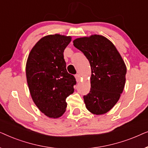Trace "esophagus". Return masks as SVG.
<instances>
[{"mask_svg":"<svg viewBox=\"0 0 148 148\" xmlns=\"http://www.w3.org/2000/svg\"><path fill=\"white\" fill-rule=\"evenodd\" d=\"M75 79H76V82H79L80 81V79H81V76H80V75H79V74H77V75H75Z\"/></svg>","mask_w":148,"mask_h":148,"instance_id":"1","label":"esophagus"}]
</instances>
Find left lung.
Returning <instances> with one entry per match:
<instances>
[{
  "label": "left lung",
  "mask_w": 148,
  "mask_h": 148,
  "mask_svg": "<svg viewBox=\"0 0 148 148\" xmlns=\"http://www.w3.org/2000/svg\"><path fill=\"white\" fill-rule=\"evenodd\" d=\"M73 45L86 56L92 69L90 92L84 96L86 108L94 114H105L116 104L124 89V60L112 42L103 36L77 38Z\"/></svg>",
  "instance_id": "left-lung-1"
}]
</instances>
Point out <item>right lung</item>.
Returning a JSON list of instances; mask_svg holds the SVG:
<instances>
[{
    "label": "right lung",
    "mask_w": 148,
    "mask_h": 148,
    "mask_svg": "<svg viewBox=\"0 0 148 148\" xmlns=\"http://www.w3.org/2000/svg\"><path fill=\"white\" fill-rule=\"evenodd\" d=\"M71 41V36L60 34L44 36L32 48L26 62V77L32 100L50 118L64 114L66 98L74 92L75 78L68 73L63 55Z\"/></svg>",
    "instance_id": "right-lung-1"
}]
</instances>
